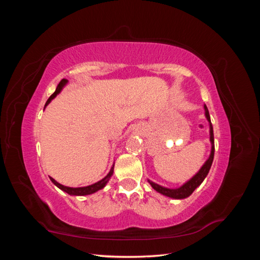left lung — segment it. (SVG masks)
<instances>
[{
	"mask_svg": "<svg viewBox=\"0 0 260 260\" xmlns=\"http://www.w3.org/2000/svg\"><path fill=\"white\" fill-rule=\"evenodd\" d=\"M204 109H205V117L206 119L209 122V140L211 143V149H210V155L208 157V159L204 162L203 166L201 167V169L199 170L198 174H195L190 180L186 181L185 183H183L181 186L176 187V188H169V187H165L161 186L159 184H157L151 180H147L148 183L152 185V187L154 188L155 191H157L158 193L167 196V198L174 199V200H183L186 199L190 196L194 190L198 186H200L202 184V182L205 178L207 177L209 169L211 167L212 160H214V155H215V142H214V130H212V124L210 121V116H209V112L207 109V106L204 105Z\"/></svg>",
	"mask_w": 260,
	"mask_h": 260,
	"instance_id": "left-lung-1",
	"label": "left lung"
}]
</instances>
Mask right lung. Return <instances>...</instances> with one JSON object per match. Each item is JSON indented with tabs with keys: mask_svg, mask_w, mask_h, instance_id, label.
Instances as JSON below:
<instances>
[{
	"mask_svg": "<svg viewBox=\"0 0 260 260\" xmlns=\"http://www.w3.org/2000/svg\"><path fill=\"white\" fill-rule=\"evenodd\" d=\"M67 83H68V80H67V79H62V80L58 83L56 90H55V92H54V93L52 94V95L49 98V100L46 101L45 107L48 106V105L51 103V101H52L54 98H56L57 94H58V93H60V91L62 90V88H64V86H65ZM113 174H114V165L112 166L111 170H109V172H108L106 177H104V178L102 179V180L98 181V182L93 183V184H91V185H88V186H81V187H69V186H65V185H62V184L58 183L57 181H56V180H54L52 177H50V179H51L52 182H53L55 185H56L58 188H60L61 191H64V192H66V193H68L69 195H75V196H84V195H90V194H93V193H95V192H98V191L102 190V188H103V187L107 184V182L109 181V179L112 178Z\"/></svg>",
	"mask_w": 260,
	"mask_h": 260,
	"instance_id": "right-lung-1",
	"label": "right lung"
}]
</instances>
